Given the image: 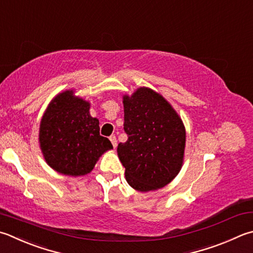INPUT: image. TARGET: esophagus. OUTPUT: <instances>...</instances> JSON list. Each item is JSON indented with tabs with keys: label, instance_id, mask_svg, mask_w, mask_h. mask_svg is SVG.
I'll list each match as a JSON object with an SVG mask.
<instances>
[{
	"label": "esophagus",
	"instance_id": "34e87169",
	"mask_svg": "<svg viewBox=\"0 0 253 253\" xmlns=\"http://www.w3.org/2000/svg\"><path fill=\"white\" fill-rule=\"evenodd\" d=\"M109 139H110V141H111V143H112L113 147H114V149H116V147H117V144H118V141H117V137H116V135H111L110 137H109Z\"/></svg>",
	"mask_w": 253,
	"mask_h": 253
}]
</instances>
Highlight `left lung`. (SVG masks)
<instances>
[{
    "label": "left lung",
    "mask_w": 253,
    "mask_h": 253,
    "mask_svg": "<svg viewBox=\"0 0 253 253\" xmlns=\"http://www.w3.org/2000/svg\"><path fill=\"white\" fill-rule=\"evenodd\" d=\"M127 135L118 154L128 185L140 192L164 187L182 168L186 141L178 114L166 100L149 88L123 98Z\"/></svg>",
    "instance_id": "left-lung-1"
}]
</instances>
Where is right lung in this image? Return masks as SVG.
I'll return each mask as SVG.
<instances>
[{"label": "right lung", "mask_w": 253, "mask_h": 253, "mask_svg": "<svg viewBox=\"0 0 253 253\" xmlns=\"http://www.w3.org/2000/svg\"><path fill=\"white\" fill-rule=\"evenodd\" d=\"M89 108V102L66 91L52 100L42 116L41 149L48 165L60 174H88L100 155L113 147L100 135L99 121L90 116Z\"/></svg>", "instance_id": "1"}]
</instances>
